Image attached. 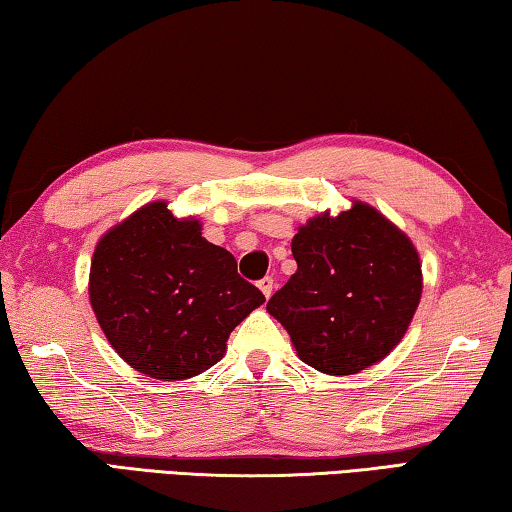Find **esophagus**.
<instances>
[{
	"label": "esophagus",
	"mask_w": 512,
	"mask_h": 512,
	"mask_svg": "<svg viewBox=\"0 0 512 512\" xmlns=\"http://www.w3.org/2000/svg\"><path fill=\"white\" fill-rule=\"evenodd\" d=\"M257 287L262 289V293L266 298H271V293H273V289H275V280L271 275H266V277H262V280L257 282Z\"/></svg>",
	"instance_id": "34e87169"
}]
</instances>
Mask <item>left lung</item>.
Returning a JSON list of instances; mask_svg holds the SVG:
<instances>
[{
    "instance_id": "obj_1",
    "label": "left lung",
    "mask_w": 512,
    "mask_h": 512,
    "mask_svg": "<svg viewBox=\"0 0 512 512\" xmlns=\"http://www.w3.org/2000/svg\"><path fill=\"white\" fill-rule=\"evenodd\" d=\"M298 271L266 302L298 357L327 375H354L391 352L422 293L420 257L370 205L320 214L291 241Z\"/></svg>"
}]
</instances>
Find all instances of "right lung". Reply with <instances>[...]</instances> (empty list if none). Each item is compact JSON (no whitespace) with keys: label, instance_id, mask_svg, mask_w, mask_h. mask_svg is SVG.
Here are the masks:
<instances>
[{"label":"right lung","instance_id":"right-lung-1","mask_svg":"<svg viewBox=\"0 0 512 512\" xmlns=\"http://www.w3.org/2000/svg\"><path fill=\"white\" fill-rule=\"evenodd\" d=\"M266 298L228 250L151 203L99 241L90 302L119 357L153 379L201 375L223 357L232 329Z\"/></svg>","mask_w":512,"mask_h":512}]
</instances>
